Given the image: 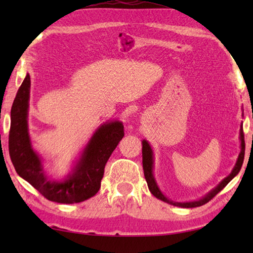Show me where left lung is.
<instances>
[{
    "label": "left lung",
    "instance_id": "8db88e82",
    "mask_svg": "<svg viewBox=\"0 0 253 253\" xmlns=\"http://www.w3.org/2000/svg\"><path fill=\"white\" fill-rule=\"evenodd\" d=\"M240 140H241V152H240V154H239L237 163H235L232 172H231L230 175H228V176H226L223 181L219 184V185H217L216 187H214L212 191H210L209 193L204 196V198L200 199L199 201H193V202H174V201L166 198V196L161 192L160 187L157 186V183L153 175V168H154L153 151H152V147L149 146L147 140L144 139L142 142L143 143V149H142L143 151V169H144V175H145V178H146L149 191H151V193L155 196V198L164 201V202L169 203V204H172V205H174V207L188 209V208L201 207V205L208 203L209 201H211L214 196L219 193L220 191L223 190V188L228 185V183L240 172V169H241V168H242L243 160H245V149H246L245 134H243L242 125H241V128H240Z\"/></svg>",
    "mask_w": 253,
    "mask_h": 253
}]
</instances>
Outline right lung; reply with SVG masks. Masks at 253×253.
Listing matches in <instances>:
<instances>
[{
    "label": "right lung",
    "mask_w": 253,
    "mask_h": 253,
    "mask_svg": "<svg viewBox=\"0 0 253 253\" xmlns=\"http://www.w3.org/2000/svg\"><path fill=\"white\" fill-rule=\"evenodd\" d=\"M30 85L31 80L28 74L20 85L11 109L8 153L16 173L52 202L72 204L90 199L99 191L106 163L124 137L123 123L116 121L101 125L85 145L71 173L63 181H51L45 175L40 157L33 151L30 140Z\"/></svg>",
    "instance_id": "add662e5"
}]
</instances>
